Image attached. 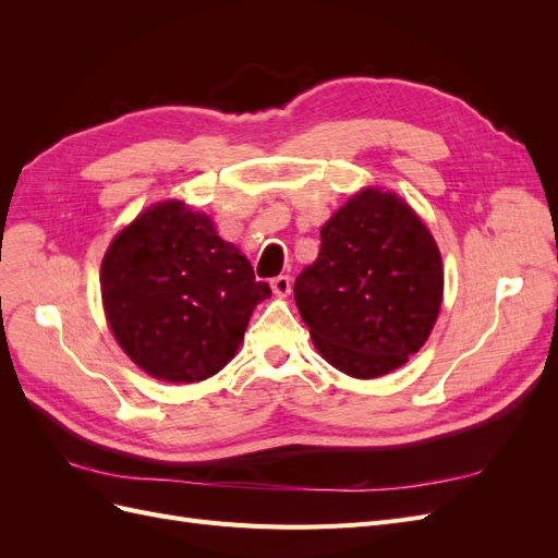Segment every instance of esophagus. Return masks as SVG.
I'll return each instance as SVG.
<instances>
[{"label":"esophagus","mask_w":558,"mask_h":558,"mask_svg":"<svg viewBox=\"0 0 558 558\" xmlns=\"http://www.w3.org/2000/svg\"><path fill=\"white\" fill-rule=\"evenodd\" d=\"M272 291L277 293V295H289L291 293V277L289 275H279V277H275L272 281Z\"/></svg>","instance_id":"esophagus-1"}]
</instances>
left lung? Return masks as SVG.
<instances>
[{"mask_svg":"<svg viewBox=\"0 0 558 558\" xmlns=\"http://www.w3.org/2000/svg\"><path fill=\"white\" fill-rule=\"evenodd\" d=\"M442 286L428 228L398 195L367 189L320 228L318 258L298 275L293 293L320 356L373 379L424 347Z\"/></svg>","mask_w":558,"mask_h":558,"instance_id":"obj_1","label":"left lung"}]
</instances>
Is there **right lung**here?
Listing matches in <instances>:
<instances>
[{"label": "right lung", "instance_id": "add662e5", "mask_svg": "<svg viewBox=\"0 0 558 558\" xmlns=\"http://www.w3.org/2000/svg\"><path fill=\"white\" fill-rule=\"evenodd\" d=\"M272 295L211 218L183 202L146 209L111 242L102 300L118 344L150 377L202 381L238 351L253 307Z\"/></svg>", "mask_w": 558, "mask_h": 558}]
</instances>
